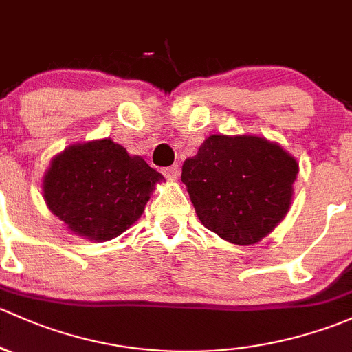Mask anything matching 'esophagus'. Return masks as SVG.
<instances>
[{"label":"esophagus","instance_id":"34e87169","mask_svg":"<svg viewBox=\"0 0 352 352\" xmlns=\"http://www.w3.org/2000/svg\"><path fill=\"white\" fill-rule=\"evenodd\" d=\"M162 175L168 177V179H176V177L179 176V166L177 164L168 166V168L162 169Z\"/></svg>","mask_w":352,"mask_h":352}]
</instances>
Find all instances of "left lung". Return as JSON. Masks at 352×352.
Masks as SVG:
<instances>
[{
	"label": "left lung",
	"mask_w": 352,
	"mask_h": 352,
	"mask_svg": "<svg viewBox=\"0 0 352 352\" xmlns=\"http://www.w3.org/2000/svg\"><path fill=\"white\" fill-rule=\"evenodd\" d=\"M298 164L278 144L210 135L183 164L200 222L232 244H256L288 213Z\"/></svg>",
	"instance_id": "8db88e82"
}]
</instances>
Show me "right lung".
<instances>
[{"label":"right lung","instance_id":"right-lung-1","mask_svg":"<svg viewBox=\"0 0 352 352\" xmlns=\"http://www.w3.org/2000/svg\"><path fill=\"white\" fill-rule=\"evenodd\" d=\"M161 179V173L113 140H93L52 159L43 177V198L69 230L110 241L140 219Z\"/></svg>","mask_w":352,"mask_h":352}]
</instances>
